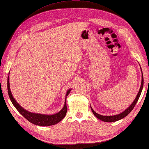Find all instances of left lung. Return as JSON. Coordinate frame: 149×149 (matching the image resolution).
Masks as SVG:
<instances>
[{
    "instance_id": "1",
    "label": "left lung",
    "mask_w": 149,
    "mask_h": 149,
    "mask_svg": "<svg viewBox=\"0 0 149 149\" xmlns=\"http://www.w3.org/2000/svg\"><path fill=\"white\" fill-rule=\"evenodd\" d=\"M143 74L141 75V86H140V90L139 92H138V95L136 96V97L135 98V100H134V102H133L132 104H131L129 108H127L126 110H124V111L122 113H120V114H118V115H116V116H102V115H100V114L96 113L94 110H93L92 107H91V109L92 110V112L93 113V114L97 117L98 119H100L103 120V121L104 122H109V123H112V122H116L117 120H119L120 119H122L124 117H125L126 116H127L128 114L131 112V110H132L134 106H135L136 102H138V99L140 98V96L141 95V91H142V89H143Z\"/></svg>"
}]
</instances>
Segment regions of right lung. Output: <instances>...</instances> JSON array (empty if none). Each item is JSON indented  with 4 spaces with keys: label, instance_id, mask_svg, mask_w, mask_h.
<instances>
[{
    "label": "right lung",
    "instance_id": "obj_1",
    "mask_svg": "<svg viewBox=\"0 0 149 149\" xmlns=\"http://www.w3.org/2000/svg\"><path fill=\"white\" fill-rule=\"evenodd\" d=\"M8 91L10 100H11L13 105L15 107V108L17 109V110H18V111L22 114L26 119L29 120V122L33 124H36V125L40 126H48L54 125V124H56L59 122H60L61 120L64 118L65 115H66V113L67 111L66 99H65V103L63 108L62 109L60 112H58L57 113L54 114V115H44V114H39L36 113H34L26 111V110L23 109L22 107L16 102L15 98H13V96L11 94V92L10 91L9 76L8 78ZM70 91L71 89H69L67 91L66 94V98L68 95L70 93Z\"/></svg>",
    "mask_w": 149,
    "mask_h": 149
}]
</instances>
